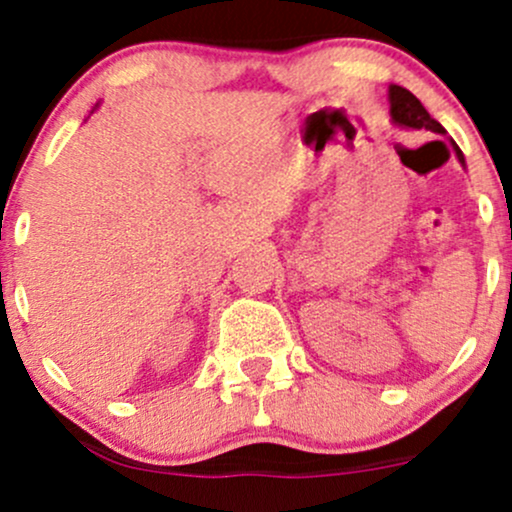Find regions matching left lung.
I'll list each match as a JSON object with an SVG mask.
<instances>
[{"label": "left lung", "instance_id": "left-lung-1", "mask_svg": "<svg viewBox=\"0 0 512 512\" xmlns=\"http://www.w3.org/2000/svg\"><path fill=\"white\" fill-rule=\"evenodd\" d=\"M387 98H390V115H392V122H395L397 127H404V129H428V132H436V134H448L445 132V127L440 125L438 120H433L431 115H428V110L421 105L419 98L414 96V93L407 91V88L397 86V84H390V91H387ZM450 146L452 151H455L457 161L464 166V156L460 151V146L450 139Z\"/></svg>", "mask_w": 512, "mask_h": 512}]
</instances>
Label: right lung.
Returning a JSON list of instances; mask_svg holds the SVG:
<instances>
[{
  "label": "right lung",
  "mask_w": 512,
  "mask_h": 512,
  "mask_svg": "<svg viewBox=\"0 0 512 512\" xmlns=\"http://www.w3.org/2000/svg\"><path fill=\"white\" fill-rule=\"evenodd\" d=\"M96 108H98V103H96ZM96 108H93V110H96ZM93 110H91V113H93Z\"/></svg>",
  "instance_id": "right-lung-1"
}]
</instances>
